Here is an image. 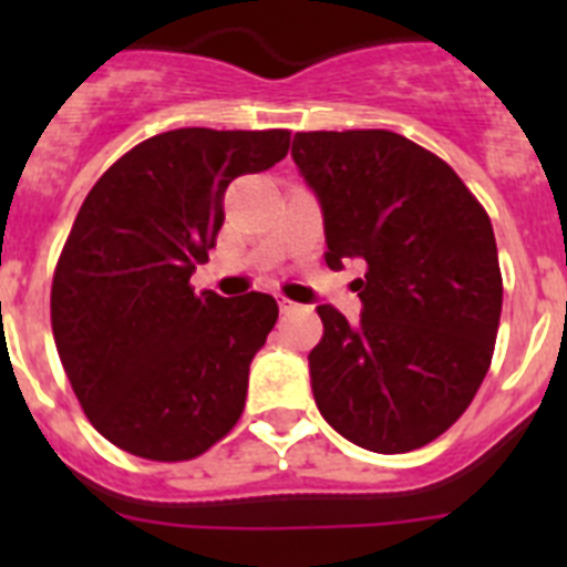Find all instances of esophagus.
I'll return each instance as SVG.
<instances>
[{"mask_svg": "<svg viewBox=\"0 0 567 567\" xmlns=\"http://www.w3.org/2000/svg\"><path fill=\"white\" fill-rule=\"evenodd\" d=\"M278 303H280V312H284V315L295 312V309H298V303H292V300H287V298H280Z\"/></svg>", "mask_w": 567, "mask_h": 567, "instance_id": "esophagus-1", "label": "esophagus"}]
</instances>
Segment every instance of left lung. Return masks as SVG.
I'll list each match as a JSON object with an SVG mask.
<instances>
[{"instance_id": "1", "label": "left lung", "mask_w": 567, "mask_h": 567, "mask_svg": "<svg viewBox=\"0 0 567 567\" xmlns=\"http://www.w3.org/2000/svg\"><path fill=\"white\" fill-rule=\"evenodd\" d=\"M292 158L323 209L329 269L365 260L358 327L318 307L315 403L360 449H423L468 409L497 343L488 213L440 155L392 130L295 133Z\"/></svg>"}]
</instances>
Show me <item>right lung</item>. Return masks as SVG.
I'll return each mask as SVG.
<instances>
[{"mask_svg":"<svg viewBox=\"0 0 567 567\" xmlns=\"http://www.w3.org/2000/svg\"><path fill=\"white\" fill-rule=\"evenodd\" d=\"M289 130L182 127L135 144L79 209L50 287L59 358L84 414L122 452L182 463L233 432L272 295H195L238 175L287 155Z\"/></svg>","mask_w":567,"mask_h":567,"instance_id":"obj_1","label":"right lung"}]
</instances>
